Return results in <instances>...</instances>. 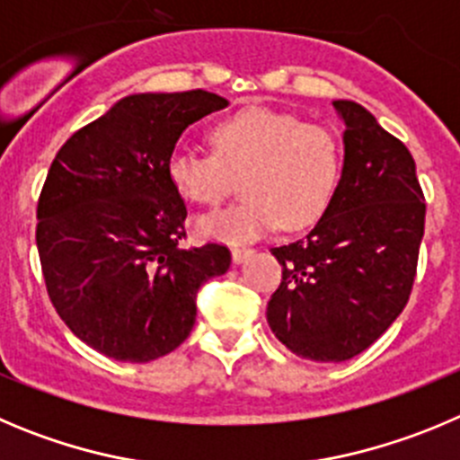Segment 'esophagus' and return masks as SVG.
Wrapping results in <instances>:
<instances>
[{
  "instance_id": "obj_1",
  "label": "esophagus",
  "mask_w": 460,
  "mask_h": 460,
  "mask_svg": "<svg viewBox=\"0 0 460 460\" xmlns=\"http://www.w3.org/2000/svg\"><path fill=\"white\" fill-rule=\"evenodd\" d=\"M252 255V248H233V262L234 264H242L243 260L246 258H251Z\"/></svg>"
}]
</instances>
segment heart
Instances as JSON below:
<instances>
[{
  "label": "heart",
  "instance_id": "b5f03b06",
  "mask_svg": "<svg viewBox=\"0 0 460 460\" xmlns=\"http://www.w3.org/2000/svg\"><path fill=\"white\" fill-rule=\"evenodd\" d=\"M217 155L180 147L168 159V180L189 202L214 205L242 178L246 196L230 208L202 214V237L252 242L278 223L288 230L313 226L331 205L342 175V146L317 123L289 111L248 107L209 132Z\"/></svg>",
  "mask_w": 460,
  "mask_h": 460
}]
</instances>
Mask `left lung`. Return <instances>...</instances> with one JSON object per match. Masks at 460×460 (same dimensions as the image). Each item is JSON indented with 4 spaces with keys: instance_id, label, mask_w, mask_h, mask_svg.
Instances as JSON below:
<instances>
[{
    "instance_id": "1",
    "label": "left lung",
    "mask_w": 460,
    "mask_h": 460,
    "mask_svg": "<svg viewBox=\"0 0 460 460\" xmlns=\"http://www.w3.org/2000/svg\"><path fill=\"white\" fill-rule=\"evenodd\" d=\"M332 107L344 123L340 184L305 237L271 248L282 282L267 305L273 335L317 362L358 356L402 314L427 214L408 147L360 104Z\"/></svg>"
}]
</instances>
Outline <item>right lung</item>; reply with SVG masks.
<instances>
[{
    "label": "right lung",
    "instance_id": "obj_1",
    "mask_svg": "<svg viewBox=\"0 0 460 460\" xmlns=\"http://www.w3.org/2000/svg\"><path fill=\"white\" fill-rule=\"evenodd\" d=\"M227 100L208 91L137 93L63 143L38 198L36 246L58 317L123 362L178 349L196 292L230 269L218 243L182 248L187 205L168 180L184 129Z\"/></svg>",
    "mask_w": 460,
    "mask_h": 460
}]
</instances>
